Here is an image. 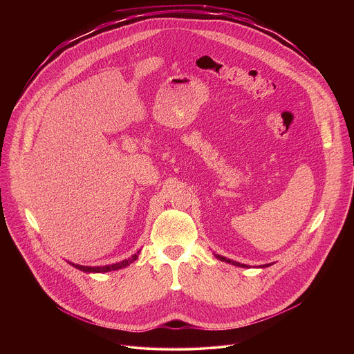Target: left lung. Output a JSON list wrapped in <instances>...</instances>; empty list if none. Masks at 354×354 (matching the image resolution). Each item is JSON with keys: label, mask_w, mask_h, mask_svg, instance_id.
Wrapping results in <instances>:
<instances>
[{"label": "left lung", "mask_w": 354, "mask_h": 354, "mask_svg": "<svg viewBox=\"0 0 354 354\" xmlns=\"http://www.w3.org/2000/svg\"><path fill=\"white\" fill-rule=\"evenodd\" d=\"M216 258H217V259H220V261H223V262L231 263V265H234V266H239V268H248L246 265H242V263H239V262H234V261H231V259H227V258H224V257H221V255H216ZM268 266H270V265H263L262 268H268Z\"/></svg>", "instance_id": "left-lung-1"}]
</instances>
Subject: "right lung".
<instances>
[{"instance_id":"add662e5","label":"right lung","mask_w":354,"mask_h":354,"mask_svg":"<svg viewBox=\"0 0 354 354\" xmlns=\"http://www.w3.org/2000/svg\"><path fill=\"white\" fill-rule=\"evenodd\" d=\"M141 250H138L137 254H134L131 258L129 259H124L122 262H118V263H113V265H106V266H82V265H75V263H71L74 268L85 272V273H106V272H112V270H118V269H123L126 266H129L130 263H133L137 258H138V254Z\"/></svg>"}]
</instances>
